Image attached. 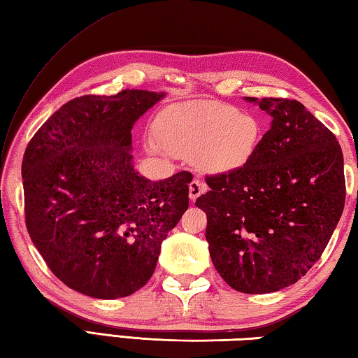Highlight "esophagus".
I'll use <instances>...</instances> for the list:
<instances>
[{
    "label": "esophagus",
    "instance_id": "obj_1",
    "mask_svg": "<svg viewBox=\"0 0 358 358\" xmlns=\"http://www.w3.org/2000/svg\"><path fill=\"white\" fill-rule=\"evenodd\" d=\"M207 192V185L202 184L201 180L194 179L190 182V187H188V196H190V199L194 202L196 201L202 193Z\"/></svg>",
    "mask_w": 358,
    "mask_h": 358
}]
</instances>
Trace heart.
<instances>
[{"label": "heart", "mask_w": 358, "mask_h": 358, "mask_svg": "<svg viewBox=\"0 0 358 358\" xmlns=\"http://www.w3.org/2000/svg\"><path fill=\"white\" fill-rule=\"evenodd\" d=\"M150 151L193 160L215 176L251 165L263 138L257 115L218 101H188L162 110L152 124Z\"/></svg>", "instance_id": "b5f03b06"}]
</instances>
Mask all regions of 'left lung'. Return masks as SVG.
<instances>
[{
    "mask_svg": "<svg viewBox=\"0 0 358 358\" xmlns=\"http://www.w3.org/2000/svg\"><path fill=\"white\" fill-rule=\"evenodd\" d=\"M271 127L245 170L206 176L194 206L207 215L215 269L241 293L293 285L320 260L345 208L341 146L299 101L245 98Z\"/></svg>",
    "mask_w": 358,
    "mask_h": 358,
    "instance_id": "1",
    "label": "left lung"
}]
</instances>
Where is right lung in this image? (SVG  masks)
I'll return each mask as SVG.
<instances>
[{
  "label": "right lung",
  "mask_w": 358,
  "mask_h": 358,
  "mask_svg": "<svg viewBox=\"0 0 358 358\" xmlns=\"http://www.w3.org/2000/svg\"><path fill=\"white\" fill-rule=\"evenodd\" d=\"M165 96L84 95L45 121L24 151L29 237L66 287L98 299L136 293L188 208V171L151 182L134 170L132 126Z\"/></svg>",
  "instance_id": "right-lung-1"
}]
</instances>
